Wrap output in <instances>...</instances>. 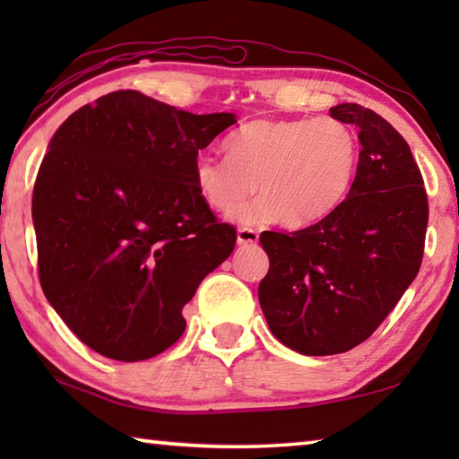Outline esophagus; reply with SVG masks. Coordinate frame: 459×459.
Wrapping results in <instances>:
<instances>
[{
  "label": "esophagus",
  "instance_id": "obj_1",
  "mask_svg": "<svg viewBox=\"0 0 459 459\" xmlns=\"http://www.w3.org/2000/svg\"><path fill=\"white\" fill-rule=\"evenodd\" d=\"M259 240V232L248 227H240L237 230V243L238 245H255Z\"/></svg>",
  "mask_w": 459,
  "mask_h": 459
}]
</instances>
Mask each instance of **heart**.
Returning a JSON list of instances; mask_svg holds the SVG:
<instances>
[{"label":"heart","instance_id":"1","mask_svg":"<svg viewBox=\"0 0 459 459\" xmlns=\"http://www.w3.org/2000/svg\"><path fill=\"white\" fill-rule=\"evenodd\" d=\"M229 158L200 153L194 160V188L214 212L237 219H275L285 227L322 221L346 200L360 161L359 135L348 123L320 119H259L227 142Z\"/></svg>","mask_w":459,"mask_h":459}]
</instances>
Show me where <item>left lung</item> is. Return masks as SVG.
Segmentation results:
<instances>
[{
	"mask_svg": "<svg viewBox=\"0 0 459 459\" xmlns=\"http://www.w3.org/2000/svg\"><path fill=\"white\" fill-rule=\"evenodd\" d=\"M330 115L359 129L351 194L306 229L261 232V309L273 336L306 356L352 351L383 324L419 273L429 219L421 169L399 131L356 103Z\"/></svg>",
	"mask_w": 459,
	"mask_h": 459,
	"instance_id": "left-lung-1",
	"label": "left lung"
}]
</instances>
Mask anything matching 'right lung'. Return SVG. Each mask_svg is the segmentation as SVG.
<instances>
[{"label": "right lung", "instance_id": "add662e5", "mask_svg": "<svg viewBox=\"0 0 459 459\" xmlns=\"http://www.w3.org/2000/svg\"><path fill=\"white\" fill-rule=\"evenodd\" d=\"M237 123L115 91L58 127L38 169L40 285L81 342L147 360L186 330L182 309L237 243L194 188L198 152Z\"/></svg>", "mask_w": 459, "mask_h": 459}]
</instances>
